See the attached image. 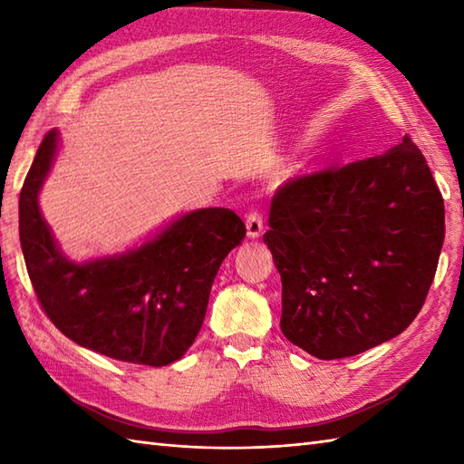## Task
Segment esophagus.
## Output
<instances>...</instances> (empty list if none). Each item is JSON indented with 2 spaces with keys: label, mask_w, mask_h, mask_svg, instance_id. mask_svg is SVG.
I'll use <instances>...</instances> for the list:
<instances>
[{
  "label": "esophagus",
  "mask_w": 464,
  "mask_h": 464,
  "mask_svg": "<svg viewBox=\"0 0 464 464\" xmlns=\"http://www.w3.org/2000/svg\"><path fill=\"white\" fill-rule=\"evenodd\" d=\"M245 225H247V235L251 239L261 237L263 233V215L259 211H251L245 219Z\"/></svg>",
  "instance_id": "obj_1"
}]
</instances>
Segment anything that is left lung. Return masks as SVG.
I'll return each instance as SVG.
<instances>
[{
  "mask_svg": "<svg viewBox=\"0 0 464 464\" xmlns=\"http://www.w3.org/2000/svg\"><path fill=\"white\" fill-rule=\"evenodd\" d=\"M263 241L283 283L281 331L323 361L397 337L415 321L445 241V201L405 135L381 155L293 177Z\"/></svg>",
  "mask_w": 464,
  "mask_h": 464,
  "instance_id": "left-lung-1",
  "label": "left lung"
}]
</instances>
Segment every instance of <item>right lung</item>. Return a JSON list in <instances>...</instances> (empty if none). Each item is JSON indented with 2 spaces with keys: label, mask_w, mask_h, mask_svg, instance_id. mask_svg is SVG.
I'll return each instance as SVG.
<instances>
[{
  "label": "right lung",
  "mask_w": 464,
  "mask_h": 464,
  "mask_svg": "<svg viewBox=\"0 0 464 464\" xmlns=\"http://www.w3.org/2000/svg\"><path fill=\"white\" fill-rule=\"evenodd\" d=\"M55 153L52 130L19 193V241L42 309L67 339L110 359L150 367L181 359L201 329L217 271L245 237L241 217L223 207L197 209L141 247L69 261L37 199Z\"/></svg>",
  "instance_id": "obj_1"
}]
</instances>
